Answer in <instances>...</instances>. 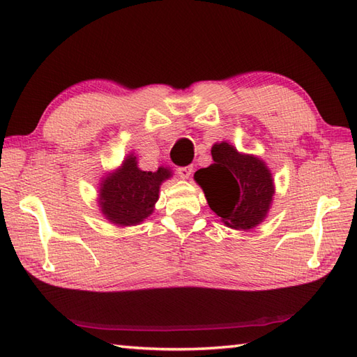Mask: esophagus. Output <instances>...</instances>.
I'll use <instances>...</instances> for the list:
<instances>
[{"mask_svg":"<svg viewBox=\"0 0 357 357\" xmlns=\"http://www.w3.org/2000/svg\"><path fill=\"white\" fill-rule=\"evenodd\" d=\"M192 173H193V167L192 165H187V167H179L178 169V174L183 179H188L192 176Z\"/></svg>","mask_w":357,"mask_h":357,"instance_id":"1","label":"esophagus"}]
</instances>
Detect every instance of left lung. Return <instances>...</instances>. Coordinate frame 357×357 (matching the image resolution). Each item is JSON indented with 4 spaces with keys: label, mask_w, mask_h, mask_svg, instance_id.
Wrapping results in <instances>:
<instances>
[{
    "label": "left lung",
    "mask_w": 357,
    "mask_h": 357,
    "mask_svg": "<svg viewBox=\"0 0 357 357\" xmlns=\"http://www.w3.org/2000/svg\"><path fill=\"white\" fill-rule=\"evenodd\" d=\"M211 158L213 164L193 176L210 208L234 230H250L264 222L275 196V179L267 164L227 141L213 144Z\"/></svg>",
    "instance_id": "left-lung-1"
}]
</instances>
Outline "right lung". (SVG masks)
I'll return each mask as SVG.
<instances>
[{"instance_id": "1", "label": "right lung", "mask_w": 357, "mask_h": 357, "mask_svg": "<svg viewBox=\"0 0 357 357\" xmlns=\"http://www.w3.org/2000/svg\"><path fill=\"white\" fill-rule=\"evenodd\" d=\"M173 176L170 167L144 172L138 158L128 153L115 170L101 178L98 188V207L104 219L116 227H132L146 221L153 213L159 188Z\"/></svg>"}]
</instances>
